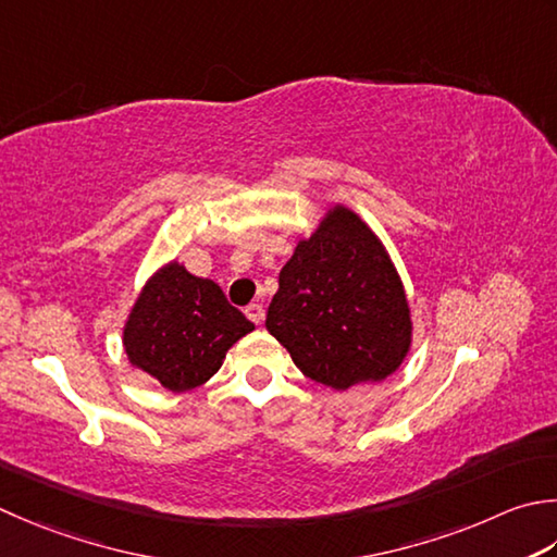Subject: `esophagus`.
Masks as SVG:
<instances>
[{"instance_id": "esophagus-1", "label": "esophagus", "mask_w": 557, "mask_h": 557, "mask_svg": "<svg viewBox=\"0 0 557 557\" xmlns=\"http://www.w3.org/2000/svg\"><path fill=\"white\" fill-rule=\"evenodd\" d=\"M246 315H248V321H253L256 325H260L265 321V309L260 307V304H250V307H246Z\"/></svg>"}]
</instances>
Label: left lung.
Instances as JSON below:
<instances>
[{
  "mask_svg": "<svg viewBox=\"0 0 557 557\" xmlns=\"http://www.w3.org/2000/svg\"><path fill=\"white\" fill-rule=\"evenodd\" d=\"M304 376L335 391L379 384L412 347V311L384 242L347 205H331L280 270L265 319Z\"/></svg>",
  "mask_w": 557,
  "mask_h": 557,
  "instance_id": "left-lung-1",
  "label": "left lung"
}]
</instances>
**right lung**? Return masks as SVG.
I'll return each mask as SVG.
<instances>
[{
  "label": "right lung",
  "mask_w": 557,
  "mask_h": 557,
  "mask_svg": "<svg viewBox=\"0 0 557 557\" xmlns=\"http://www.w3.org/2000/svg\"><path fill=\"white\" fill-rule=\"evenodd\" d=\"M253 329L214 280L173 258L141 285L123 325V350L133 369L183 394L220 372L228 347Z\"/></svg>",
  "instance_id": "1"
}]
</instances>
